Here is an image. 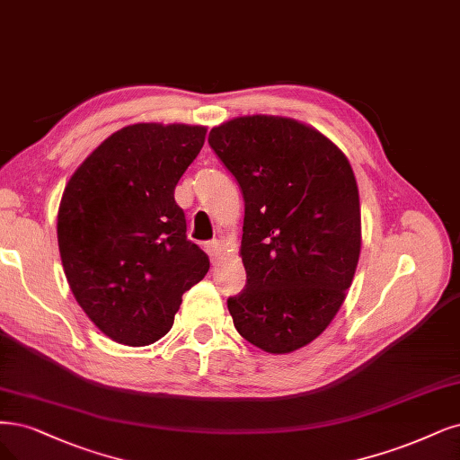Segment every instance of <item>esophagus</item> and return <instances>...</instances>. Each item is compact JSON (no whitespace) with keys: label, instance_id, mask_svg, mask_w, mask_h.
I'll use <instances>...</instances> for the list:
<instances>
[{"label":"esophagus","instance_id":"obj_1","mask_svg":"<svg viewBox=\"0 0 460 460\" xmlns=\"http://www.w3.org/2000/svg\"><path fill=\"white\" fill-rule=\"evenodd\" d=\"M205 251H208L211 261L217 262L220 259V255H223V243H220V240H213L209 243H205Z\"/></svg>","mask_w":460,"mask_h":460}]
</instances>
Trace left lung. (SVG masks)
Segmentation results:
<instances>
[{
  "label": "left lung",
  "instance_id": "8db88e82",
  "mask_svg": "<svg viewBox=\"0 0 460 460\" xmlns=\"http://www.w3.org/2000/svg\"><path fill=\"white\" fill-rule=\"evenodd\" d=\"M209 146L245 201L247 283L228 298L240 335L289 354L320 337L350 288L361 249L359 194L346 155L308 125L243 116L209 133Z\"/></svg>",
  "mask_w": 460,
  "mask_h": 460
}]
</instances>
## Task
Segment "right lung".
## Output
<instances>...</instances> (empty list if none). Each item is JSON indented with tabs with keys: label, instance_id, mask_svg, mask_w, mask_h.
I'll return each mask as SVG.
<instances>
[{
	"label": "right lung",
	"instance_id": "1",
	"mask_svg": "<svg viewBox=\"0 0 460 460\" xmlns=\"http://www.w3.org/2000/svg\"><path fill=\"white\" fill-rule=\"evenodd\" d=\"M205 133L201 125H128L75 169L62 194L57 235L70 289L119 344L160 341L182 295L209 270L175 201Z\"/></svg>",
	"mask_w": 460,
	"mask_h": 460
}]
</instances>
